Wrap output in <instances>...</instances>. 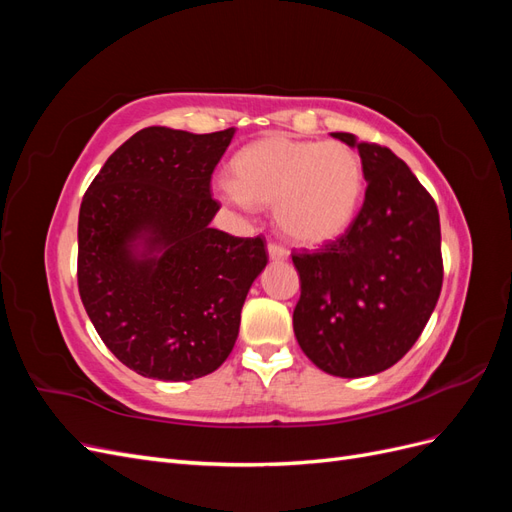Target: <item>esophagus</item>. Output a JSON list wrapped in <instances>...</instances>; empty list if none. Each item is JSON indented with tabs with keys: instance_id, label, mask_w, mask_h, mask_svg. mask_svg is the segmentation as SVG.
Instances as JSON below:
<instances>
[{
	"instance_id": "1",
	"label": "esophagus",
	"mask_w": 512,
	"mask_h": 512,
	"mask_svg": "<svg viewBox=\"0 0 512 512\" xmlns=\"http://www.w3.org/2000/svg\"><path fill=\"white\" fill-rule=\"evenodd\" d=\"M267 250H269V258L271 260H275V262H280V260H286L288 258V250H286V247L282 245V243H269V247H267Z\"/></svg>"
}]
</instances>
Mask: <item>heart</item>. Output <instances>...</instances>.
I'll return each mask as SVG.
<instances>
[{"label": "heart", "instance_id": "b5f03b06", "mask_svg": "<svg viewBox=\"0 0 512 512\" xmlns=\"http://www.w3.org/2000/svg\"><path fill=\"white\" fill-rule=\"evenodd\" d=\"M235 183L220 192L239 207H275V222L297 243H327L350 226L363 196V162L337 141L265 136L230 162Z\"/></svg>", "mask_w": 512, "mask_h": 512}]
</instances>
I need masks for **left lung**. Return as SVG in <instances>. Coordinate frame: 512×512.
Returning <instances> with one entry per match:
<instances>
[{
  "label": "left lung",
  "mask_w": 512,
  "mask_h": 512,
  "mask_svg": "<svg viewBox=\"0 0 512 512\" xmlns=\"http://www.w3.org/2000/svg\"><path fill=\"white\" fill-rule=\"evenodd\" d=\"M359 149L365 200L350 226L316 252H292L301 297L292 327L305 356L339 378L389 369L423 333L442 290L436 200L389 147Z\"/></svg>",
  "instance_id": "1"
}]
</instances>
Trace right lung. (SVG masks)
Returning <instances> with one entry per match:
<instances>
[{
  "instance_id": "add662e5",
  "label": "right lung",
  "mask_w": 512,
  "mask_h": 512,
  "mask_svg": "<svg viewBox=\"0 0 512 512\" xmlns=\"http://www.w3.org/2000/svg\"><path fill=\"white\" fill-rule=\"evenodd\" d=\"M232 134L145 128L115 149L83 196L81 301L106 348L145 378L183 382L218 369L269 262L260 235L209 226L220 209L211 175Z\"/></svg>"
}]
</instances>
